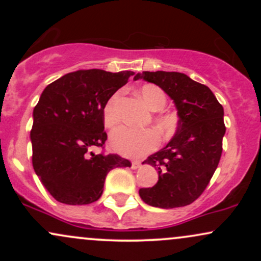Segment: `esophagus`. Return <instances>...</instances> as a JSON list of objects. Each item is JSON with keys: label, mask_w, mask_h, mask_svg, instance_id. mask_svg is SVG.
Segmentation results:
<instances>
[{"label": "esophagus", "mask_w": 261, "mask_h": 261, "mask_svg": "<svg viewBox=\"0 0 261 261\" xmlns=\"http://www.w3.org/2000/svg\"><path fill=\"white\" fill-rule=\"evenodd\" d=\"M140 166H141L140 161H133V162H131V168H133V169H137Z\"/></svg>", "instance_id": "esophagus-1"}]
</instances>
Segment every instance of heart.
Returning <instances> with one entry per match:
<instances>
[{
	"mask_svg": "<svg viewBox=\"0 0 261 261\" xmlns=\"http://www.w3.org/2000/svg\"><path fill=\"white\" fill-rule=\"evenodd\" d=\"M140 97L149 109L158 112L166 107L167 97L160 87L145 85L140 88ZM121 92L110 95L103 109V120L106 126L114 127L120 120L119 100ZM157 126L164 135H170L176 127V118L173 114H162L157 118ZM160 135L153 128H133L120 126L110 134V145L119 153L130 157H141L154 151L160 146Z\"/></svg>",
	"mask_w": 261,
	"mask_h": 261,
	"instance_id": "1",
	"label": "heart"
}]
</instances>
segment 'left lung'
Masks as SVG:
<instances>
[{"mask_svg":"<svg viewBox=\"0 0 261 261\" xmlns=\"http://www.w3.org/2000/svg\"><path fill=\"white\" fill-rule=\"evenodd\" d=\"M141 79L174 100L179 121L168 145L143 162L158 170V181L140 189V196L154 207L190 205L205 191L220 163L226 133L223 107L207 86L184 73L145 71L135 76V81Z\"/></svg>","mask_w":261,"mask_h":261,"instance_id":"obj_1","label":"left lung"}]
</instances>
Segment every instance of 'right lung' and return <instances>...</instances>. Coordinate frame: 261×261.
<instances>
[{
  "mask_svg": "<svg viewBox=\"0 0 261 261\" xmlns=\"http://www.w3.org/2000/svg\"><path fill=\"white\" fill-rule=\"evenodd\" d=\"M133 71L79 70L50 83L33 112V168L59 202L88 205L103 194L108 173L131 167L118 154L93 153L104 148L103 109L110 95L126 85Z\"/></svg>",
  "mask_w": 261,
  "mask_h": 261,
  "instance_id": "obj_1",
  "label": "right lung"
}]
</instances>
